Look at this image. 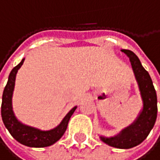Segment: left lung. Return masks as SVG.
I'll list each match as a JSON object with an SVG mask.
<instances>
[{"mask_svg":"<svg viewBox=\"0 0 160 160\" xmlns=\"http://www.w3.org/2000/svg\"><path fill=\"white\" fill-rule=\"evenodd\" d=\"M121 51L130 60L142 99V110L137 119L119 134L111 138L100 136V139L110 146L129 149L142 143L154 128L158 114V98L151 77L142 65L137 55L128 49H121Z\"/></svg>","mask_w":160,"mask_h":160,"instance_id":"obj_1","label":"left lung"}]
</instances>
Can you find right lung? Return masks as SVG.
<instances>
[{
    "label": "right lung",
    "mask_w": 160,
    "mask_h": 160,
    "mask_svg": "<svg viewBox=\"0 0 160 160\" xmlns=\"http://www.w3.org/2000/svg\"><path fill=\"white\" fill-rule=\"evenodd\" d=\"M25 59L15 66L9 74L8 82L6 86L4 87L2 94V118L5 128L8 129L9 133L13 136L15 140H17L19 143L29 146V147H47L57 141H59L62 136L64 134L70 117L74 113L77 106L70 110V112L64 116L62 121L55 128L50 130H40L38 128L26 126L19 122L14 114L12 108V97L15 87L16 75L18 70L23 64Z\"/></svg>",
    "instance_id": "add662e5"
}]
</instances>
